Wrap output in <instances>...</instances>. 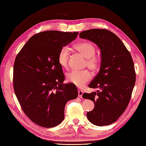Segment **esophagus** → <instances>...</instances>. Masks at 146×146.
<instances>
[{"label":"esophagus","mask_w":146,"mask_h":146,"mask_svg":"<svg viewBox=\"0 0 146 146\" xmlns=\"http://www.w3.org/2000/svg\"><path fill=\"white\" fill-rule=\"evenodd\" d=\"M83 91L81 90H78V96H79V98H81L82 97H83Z\"/></svg>","instance_id":"esophagus-1"}]
</instances>
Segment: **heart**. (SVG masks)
<instances>
[{"mask_svg": "<svg viewBox=\"0 0 146 146\" xmlns=\"http://www.w3.org/2000/svg\"><path fill=\"white\" fill-rule=\"evenodd\" d=\"M74 48L85 58H86V66L93 72H96L99 69L100 60L98 57L94 55L96 48L91 43L89 42H79L74 46ZM69 55L70 51L67 47H62L58 52V63L63 68H66L68 67ZM91 78V74L88 70H84L82 72L72 71L66 75L67 80L78 87L83 86L90 80Z\"/></svg>", "mask_w": 146, "mask_h": 146, "instance_id": "heart-1", "label": "heart"}]
</instances>
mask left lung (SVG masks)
<instances>
[{"label":"left lung","instance_id":"obj_1","mask_svg":"<svg viewBox=\"0 0 146 146\" xmlns=\"http://www.w3.org/2000/svg\"><path fill=\"white\" fill-rule=\"evenodd\" d=\"M80 37L96 44L101 58L99 72L89 84L99 89L83 95L94 103L88 119L96 126L111 125L123 113L131 97L136 81L132 57L119 37L107 29H89Z\"/></svg>","mask_w":146,"mask_h":146}]
</instances>
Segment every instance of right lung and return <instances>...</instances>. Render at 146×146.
<instances>
[{
  "label": "right lung",
  "instance_id": "add662e5",
  "mask_svg": "<svg viewBox=\"0 0 146 146\" xmlns=\"http://www.w3.org/2000/svg\"><path fill=\"white\" fill-rule=\"evenodd\" d=\"M78 32L47 31L32 36L15 60L13 88L27 117L37 125L52 128L65 117V106L78 97L76 86L63 84L58 63L61 48L76 39Z\"/></svg>",
  "mask_w": 146,
  "mask_h": 146
}]
</instances>
